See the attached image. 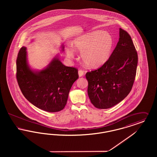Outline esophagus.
I'll return each mask as SVG.
<instances>
[{"mask_svg":"<svg viewBox=\"0 0 157 157\" xmlns=\"http://www.w3.org/2000/svg\"><path fill=\"white\" fill-rule=\"evenodd\" d=\"M84 74H85V72H84L83 71L81 70V69H80V70L78 71V75H79V76L80 77L83 76Z\"/></svg>","mask_w":157,"mask_h":157,"instance_id":"esophagus-1","label":"esophagus"}]
</instances>
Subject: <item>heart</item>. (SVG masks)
Instances as JSON below:
<instances>
[{"label": "heart", "mask_w": 157, "mask_h": 157, "mask_svg": "<svg viewBox=\"0 0 157 157\" xmlns=\"http://www.w3.org/2000/svg\"><path fill=\"white\" fill-rule=\"evenodd\" d=\"M71 46L75 50L81 51L80 58L86 66L94 68L102 65L108 60L112 52L113 39L109 32L97 30L75 37ZM72 48L67 47L65 49L70 58H73L75 54Z\"/></svg>", "instance_id": "obj_1"}]
</instances>
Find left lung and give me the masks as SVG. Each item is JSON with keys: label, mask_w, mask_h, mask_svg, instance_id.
Instances as JSON below:
<instances>
[{"label": "left lung", "mask_w": 157, "mask_h": 157, "mask_svg": "<svg viewBox=\"0 0 157 157\" xmlns=\"http://www.w3.org/2000/svg\"><path fill=\"white\" fill-rule=\"evenodd\" d=\"M138 54L131 37L120 28V38L109 58L97 70L88 72V94L99 109L120 103L132 90L136 72Z\"/></svg>", "instance_id": "8db88e82"}]
</instances>
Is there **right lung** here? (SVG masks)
Segmentation results:
<instances>
[{
	"instance_id": "add662e5",
	"label": "right lung",
	"mask_w": 157,
	"mask_h": 157,
	"mask_svg": "<svg viewBox=\"0 0 157 157\" xmlns=\"http://www.w3.org/2000/svg\"><path fill=\"white\" fill-rule=\"evenodd\" d=\"M62 50L63 51V46ZM79 78L78 69L65 66L55 56L45 69H30L26 47H22L16 59V79L24 97L38 108L49 112L62 110L70 90Z\"/></svg>"
}]
</instances>
